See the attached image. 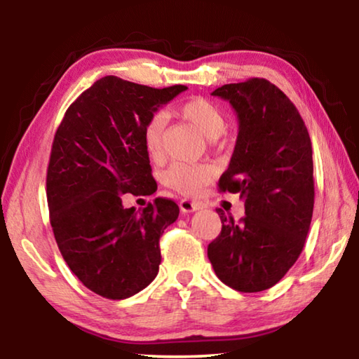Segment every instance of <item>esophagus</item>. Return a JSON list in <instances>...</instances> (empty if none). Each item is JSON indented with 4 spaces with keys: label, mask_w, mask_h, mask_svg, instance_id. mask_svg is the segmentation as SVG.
Returning a JSON list of instances; mask_svg holds the SVG:
<instances>
[{
    "label": "esophagus",
    "mask_w": 359,
    "mask_h": 359,
    "mask_svg": "<svg viewBox=\"0 0 359 359\" xmlns=\"http://www.w3.org/2000/svg\"><path fill=\"white\" fill-rule=\"evenodd\" d=\"M179 205H180V210L184 212V214H191V212H196L199 209H203L201 203L190 201V199H182Z\"/></svg>",
    "instance_id": "1"
}]
</instances>
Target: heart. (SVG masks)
Segmentation results:
<instances>
[{
	"mask_svg": "<svg viewBox=\"0 0 359 359\" xmlns=\"http://www.w3.org/2000/svg\"><path fill=\"white\" fill-rule=\"evenodd\" d=\"M184 118L196 126L208 139H217L222 135L226 118L214 102L204 98H193L179 107ZM166 126V114L155 112L144 126V145L151 158H160L163 150V133ZM214 177V168L209 165H188L175 163L165 174V182L172 190L187 196H194Z\"/></svg>",
	"mask_w": 359,
	"mask_h": 359,
	"instance_id": "b5f03b06",
	"label": "heart"
}]
</instances>
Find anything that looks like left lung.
Returning <instances> with one entry per match:
<instances>
[{"mask_svg":"<svg viewBox=\"0 0 359 359\" xmlns=\"http://www.w3.org/2000/svg\"><path fill=\"white\" fill-rule=\"evenodd\" d=\"M238 114L239 133L220 191L239 193L245 217L223 210L222 233L208 247L217 277L242 293L280 280L299 257L313 212L312 142L299 112L266 79L226 83L212 92Z\"/></svg>","mask_w":359,"mask_h":359,"instance_id":"obj_1","label":"left lung"}]
</instances>
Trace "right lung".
I'll list each match as a JSON object with an SVG mask.
<instances>
[{
    "instance_id": "1",
    "label": "right lung",
    "mask_w": 359,
    "mask_h": 359,
    "mask_svg": "<svg viewBox=\"0 0 359 359\" xmlns=\"http://www.w3.org/2000/svg\"><path fill=\"white\" fill-rule=\"evenodd\" d=\"M185 90L106 76L72 102L55 133L47 168L53 236L74 276L107 299H126L158 274L160 238L179 205L156 198L126 209L121 194L155 193L144 126Z\"/></svg>"
}]
</instances>
